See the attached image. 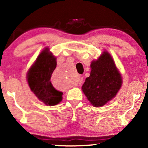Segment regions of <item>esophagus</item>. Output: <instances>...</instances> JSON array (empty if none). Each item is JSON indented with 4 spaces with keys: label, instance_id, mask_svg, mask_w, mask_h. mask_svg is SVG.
<instances>
[{
    "label": "esophagus",
    "instance_id": "esophagus-1",
    "mask_svg": "<svg viewBox=\"0 0 148 148\" xmlns=\"http://www.w3.org/2000/svg\"><path fill=\"white\" fill-rule=\"evenodd\" d=\"M83 78H82V77H80L79 78H78V83H79V84H80L82 83V82H83Z\"/></svg>",
    "mask_w": 148,
    "mask_h": 148
}]
</instances>
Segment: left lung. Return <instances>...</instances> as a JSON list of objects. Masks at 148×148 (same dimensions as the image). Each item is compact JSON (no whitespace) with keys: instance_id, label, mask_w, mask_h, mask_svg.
<instances>
[{"instance_id":"8db88e82","label":"left lung","mask_w":148,"mask_h":148,"mask_svg":"<svg viewBox=\"0 0 148 148\" xmlns=\"http://www.w3.org/2000/svg\"><path fill=\"white\" fill-rule=\"evenodd\" d=\"M91 68L90 76L85 79L82 90L90 103L99 107L116 96L122 85V78L113 58L106 51L91 62Z\"/></svg>"}]
</instances>
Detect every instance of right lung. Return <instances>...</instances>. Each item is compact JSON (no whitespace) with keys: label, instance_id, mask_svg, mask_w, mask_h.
Wrapping results in <instances>:
<instances>
[{"label":"right lung","instance_id":"add662e5","mask_svg":"<svg viewBox=\"0 0 148 148\" xmlns=\"http://www.w3.org/2000/svg\"><path fill=\"white\" fill-rule=\"evenodd\" d=\"M56 67V57L46 48L27 72V78L30 89L46 105H56L62 100L63 92L57 90L50 81Z\"/></svg>","mask_w":148,"mask_h":148}]
</instances>
